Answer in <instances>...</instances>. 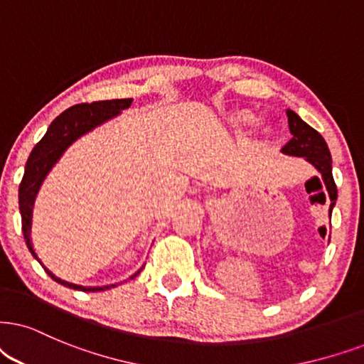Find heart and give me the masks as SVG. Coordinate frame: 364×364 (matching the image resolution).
<instances>
[{"label":"heart","mask_w":364,"mask_h":364,"mask_svg":"<svg viewBox=\"0 0 364 364\" xmlns=\"http://www.w3.org/2000/svg\"><path fill=\"white\" fill-rule=\"evenodd\" d=\"M257 121H259V117H257L255 114L252 112V110H247V109L237 110V112L230 114V117H228L230 126L235 129L237 132L252 131V127H255ZM264 131L267 132V134H269L270 127H264Z\"/></svg>","instance_id":"heart-1"}]
</instances>
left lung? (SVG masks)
Masks as SVG:
<instances>
[{"instance_id": "8db88e82", "label": "left lung", "mask_w": 364, "mask_h": 364, "mask_svg": "<svg viewBox=\"0 0 364 364\" xmlns=\"http://www.w3.org/2000/svg\"><path fill=\"white\" fill-rule=\"evenodd\" d=\"M287 119H289V129H291L292 139L282 148L284 154L297 156V158H304L307 163L316 168V171L323 178L324 188L328 191V196L331 200L329 205V218L333 213V208L338 200V188H336L334 178H333V159H331V153L328 144H326L324 137L312 129L309 124H306L296 112L287 109Z\"/></svg>"}]
</instances>
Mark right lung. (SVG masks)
Listing matches in <instances>:
<instances>
[{
	"label": "right lung",
	"instance_id": "right-lung-1",
	"mask_svg": "<svg viewBox=\"0 0 364 364\" xmlns=\"http://www.w3.org/2000/svg\"><path fill=\"white\" fill-rule=\"evenodd\" d=\"M132 104V99H112V100H100V102L92 104H77L72 105L70 109L63 110L58 117L53 119L47 129V134L41 137V141L31 151L28 161H26L25 174H23L20 190H18V203H20L21 213V230L25 235V242L31 255L40 262L50 277L55 282L65 285V287L75 289V291L84 292H97L105 291V289L116 287L119 284H109L102 287H87V285H77L67 280L60 279L55 275L48 267L43 265V262L36 255L33 242H31V216H33V205L38 195L45 178L52 171V168L58 163L63 153L82 136L89 134L95 127L102 126L110 119L117 117L124 109H129ZM142 267L136 274H132L129 279H134L139 275Z\"/></svg>",
	"mask_w": 364,
	"mask_h": 364
}]
</instances>
